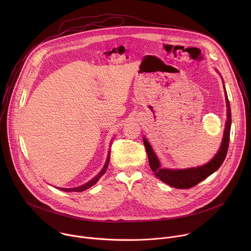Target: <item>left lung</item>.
<instances>
[{
	"label": "left lung",
	"mask_w": 251,
	"mask_h": 251,
	"mask_svg": "<svg viewBox=\"0 0 251 251\" xmlns=\"http://www.w3.org/2000/svg\"><path fill=\"white\" fill-rule=\"evenodd\" d=\"M225 93H226V123L224 133V138L221 148L217 155L214 156L208 163H206L203 166H200L197 168H190V169H164L161 168L160 161L156 154L154 153L151 145L146 140V138H143V142L147 151L149 164L151 170L154 172L155 176L159 177L160 180L166 184H168L171 187H174L176 189H190L192 187H195L204 178H206L208 176L213 174L224 163L227 149L229 144V135H230V126H231V111H230V105L227 98V93L226 91V87L224 85Z\"/></svg>",
	"instance_id": "1"
}]
</instances>
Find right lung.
<instances>
[{
  "mask_svg": "<svg viewBox=\"0 0 251 251\" xmlns=\"http://www.w3.org/2000/svg\"><path fill=\"white\" fill-rule=\"evenodd\" d=\"M109 160H110V151H109V153H108V156H107V160H106V163H105L103 169L100 171V173H99L96 176H94V177L92 178V180L89 181L88 183H86V184H84V185H82V186H80V187H77V188H71V189H63V188L61 189V188H57V189L63 191V192H67V193H69V192H83V191L89 189L90 187H92L93 185H95V184L99 181V178L105 174V172H106V170H107V167H108V164H109Z\"/></svg>",
  "mask_w": 251,
  "mask_h": 251,
  "instance_id": "1",
  "label": "right lung"
}]
</instances>
